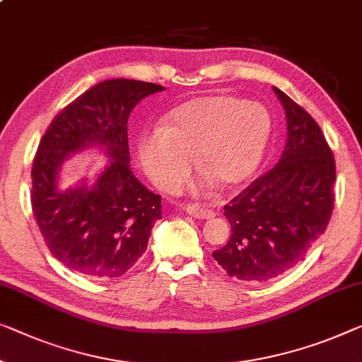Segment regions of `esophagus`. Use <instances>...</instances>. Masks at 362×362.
Instances as JSON below:
<instances>
[{
  "label": "esophagus",
  "instance_id": "esophagus-1",
  "mask_svg": "<svg viewBox=\"0 0 362 362\" xmlns=\"http://www.w3.org/2000/svg\"><path fill=\"white\" fill-rule=\"evenodd\" d=\"M185 211L190 216H193V218H198V219H211V218H214V211L202 206V204H198V203H188L185 206Z\"/></svg>",
  "mask_w": 362,
  "mask_h": 362
}]
</instances>
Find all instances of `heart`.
<instances>
[{
    "label": "heart",
    "mask_w": 362,
    "mask_h": 362,
    "mask_svg": "<svg viewBox=\"0 0 362 362\" xmlns=\"http://www.w3.org/2000/svg\"><path fill=\"white\" fill-rule=\"evenodd\" d=\"M272 117L258 102L234 95H208L185 102L165 117L164 127L138 136V159L156 185L175 190L193 159L224 187L255 174L265 154Z\"/></svg>",
    "instance_id": "1"
}]
</instances>
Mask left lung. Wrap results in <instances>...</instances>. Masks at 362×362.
<instances>
[{
    "instance_id": "left-lung-1",
    "label": "left lung",
    "mask_w": 362,
    "mask_h": 362,
    "mask_svg": "<svg viewBox=\"0 0 362 362\" xmlns=\"http://www.w3.org/2000/svg\"><path fill=\"white\" fill-rule=\"evenodd\" d=\"M288 122L278 164L224 206L230 237L213 258L229 276L268 281L304 260L325 233L335 202L337 167L320 127L300 105L273 88Z\"/></svg>"
}]
</instances>
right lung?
Masks as SVG:
<instances>
[{
	"label": "right lung",
	"mask_w": 362,
	"mask_h": 362,
	"mask_svg": "<svg viewBox=\"0 0 362 362\" xmlns=\"http://www.w3.org/2000/svg\"><path fill=\"white\" fill-rule=\"evenodd\" d=\"M164 90L134 79L93 86L53 118L32 164V211L52 255L95 279L125 274L148 249L160 197L129 169L128 117L139 100ZM99 146L111 159L93 186L60 191L57 175L78 150Z\"/></svg>",
	"instance_id": "1"
}]
</instances>
